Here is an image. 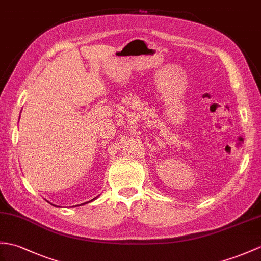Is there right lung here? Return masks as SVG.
Listing matches in <instances>:
<instances>
[{
  "instance_id": "right-lung-1",
  "label": "right lung",
  "mask_w": 261,
  "mask_h": 261,
  "mask_svg": "<svg viewBox=\"0 0 261 261\" xmlns=\"http://www.w3.org/2000/svg\"><path fill=\"white\" fill-rule=\"evenodd\" d=\"M96 198H93L92 200H90V201H87V202H84V203H81V204H77V205H73V207H80V205H83V204H86V203H90V202H92L93 201V200H95ZM56 207H57V205H56Z\"/></svg>"
}]
</instances>
